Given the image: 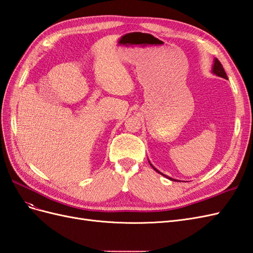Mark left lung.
I'll return each mask as SVG.
<instances>
[{"label":"left lung","instance_id":"obj_1","mask_svg":"<svg viewBox=\"0 0 253 253\" xmlns=\"http://www.w3.org/2000/svg\"><path fill=\"white\" fill-rule=\"evenodd\" d=\"M212 73L214 74V75H216V76H218V77H220V78H224V79H228V77H227V74H226V72H225V70H224V67H223V65L220 64V62L219 61L215 58L214 59V63H213V66H212ZM150 163V162H149ZM150 165L152 166V168L153 169H154L156 172H158L159 174H162V175H164L165 177H167L168 179H170V180H173V181H179V180H177V179H174V178H171V177H169V176H167V175H165V174H163L162 172H159L156 168L153 166L151 163H150Z\"/></svg>","mask_w":253,"mask_h":253}]
</instances>
